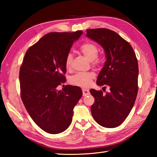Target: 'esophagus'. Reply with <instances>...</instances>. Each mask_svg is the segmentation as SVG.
<instances>
[{
	"instance_id": "34e87169",
	"label": "esophagus",
	"mask_w": 157,
	"mask_h": 157,
	"mask_svg": "<svg viewBox=\"0 0 157 157\" xmlns=\"http://www.w3.org/2000/svg\"><path fill=\"white\" fill-rule=\"evenodd\" d=\"M82 92H83V96H87L90 94V91L87 89H82Z\"/></svg>"
}]
</instances>
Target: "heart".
<instances>
[{
    "label": "heart",
    "instance_id": "b5f03b06",
    "mask_svg": "<svg viewBox=\"0 0 157 157\" xmlns=\"http://www.w3.org/2000/svg\"><path fill=\"white\" fill-rule=\"evenodd\" d=\"M79 51L89 61L93 64H98L101 60L98 57L99 53V47L93 42H84L79 46ZM73 61V55L71 53H68L65 58V67L67 69H70ZM94 78V73H78L73 75L70 79V83L73 86L80 87H88L90 85L92 79Z\"/></svg>",
    "mask_w": 157,
    "mask_h": 157
}]
</instances>
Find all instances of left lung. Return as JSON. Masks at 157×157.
<instances>
[{
  "instance_id": "8db88e82",
  "label": "left lung",
  "mask_w": 157,
  "mask_h": 157,
  "mask_svg": "<svg viewBox=\"0 0 157 157\" xmlns=\"http://www.w3.org/2000/svg\"><path fill=\"white\" fill-rule=\"evenodd\" d=\"M86 32L87 37L102 46L106 54L96 84L107 85L110 88L106 94L102 90H90L95 100L91 106L92 115L100 125L116 128L129 115L137 97L138 59L132 46L115 32L96 28Z\"/></svg>"
}]
</instances>
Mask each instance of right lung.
<instances>
[{
    "mask_svg": "<svg viewBox=\"0 0 157 157\" xmlns=\"http://www.w3.org/2000/svg\"><path fill=\"white\" fill-rule=\"evenodd\" d=\"M82 33L44 35L28 49L20 67L22 102L36 124L49 134H59L69 128L73 107L82 96L78 86L67 85L57 90L66 82V56Z\"/></svg>",
    "mask_w": 157,
    "mask_h": 157,
    "instance_id": "right-lung-1",
    "label": "right lung"
}]
</instances>
